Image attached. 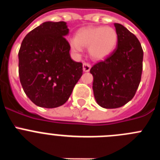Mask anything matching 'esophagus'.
Masks as SVG:
<instances>
[{"label": "esophagus", "mask_w": 160, "mask_h": 160, "mask_svg": "<svg viewBox=\"0 0 160 160\" xmlns=\"http://www.w3.org/2000/svg\"><path fill=\"white\" fill-rule=\"evenodd\" d=\"M83 71L84 72H89L91 68V66H90V63L88 62H84L83 63Z\"/></svg>", "instance_id": "obj_1"}]
</instances>
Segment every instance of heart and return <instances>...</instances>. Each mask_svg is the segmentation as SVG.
Returning a JSON list of instances; mask_svg holds the SVG:
<instances>
[{"instance_id": "1", "label": "heart", "mask_w": 160, "mask_h": 160, "mask_svg": "<svg viewBox=\"0 0 160 160\" xmlns=\"http://www.w3.org/2000/svg\"><path fill=\"white\" fill-rule=\"evenodd\" d=\"M118 42L116 30L111 27H87L78 31L76 38L69 40L70 48L75 53H81L82 46L89 48L90 56L101 60L111 54Z\"/></svg>"}]
</instances>
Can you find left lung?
Listing matches in <instances>:
<instances>
[{
	"label": "left lung",
	"instance_id": "left-lung-1",
	"mask_svg": "<svg viewBox=\"0 0 160 160\" xmlns=\"http://www.w3.org/2000/svg\"><path fill=\"white\" fill-rule=\"evenodd\" d=\"M118 46L90 72L94 77L96 102L107 109L118 108L131 101L141 81L143 51L138 38L121 24L114 23Z\"/></svg>",
	"mask_w": 160,
	"mask_h": 160
}]
</instances>
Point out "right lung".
<instances>
[{"mask_svg":"<svg viewBox=\"0 0 160 160\" xmlns=\"http://www.w3.org/2000/svg\"><path fill=\"white\" fill-rule=\"evenodd\" d=\"M64 22H44L23 39L18 53L20 82L35 105L55 108L69 99L82 75V64L72 60Z\"/></svg>","mask_w":160,"mask_h":160,"instance_id":"1","label":"right lung"}]
</instances>
